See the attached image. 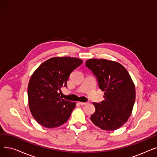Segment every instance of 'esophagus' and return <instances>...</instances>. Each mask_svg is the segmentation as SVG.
<instances>
[{"instance_id":"34e87169","label":"esophagus","mask_w":157,"mask_h":157,"mask_svg":"<svg viewBox=\"0 0 157 157\" xmlns=\"http://www.w3.org/2000/svg\"><path fill=\"white\" fill-rule=\"evenodd\" d=\"M79 104L81 105H86L87 104V102H79Z\"/></svg>"}]
</instances>
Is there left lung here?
<instances>
[{
    "label": "left lung",
    "instance_id": "obj_1",
    "mask_svg": "<svg viewBox=\"0 0 157 157\" xmlns=\"http://www.w3.org/2000/svg\"><path fill=\"white\" fill-rule=\"evenodd\" d=\"M86 66L97 78L98 87L104 91V101L94 102L95 111L92 121L105 130H114L127 121L136 99L135 86L123 66L105 59H90Z\"/></svg>",
    "mask_w": 157,
    "mask_h": 157
}]
</instances>
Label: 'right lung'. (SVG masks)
Masks as SVG:
<instances>
[{
    "label": "right lung",
    "instance_id": "1",
    "mask_svg": "<svg viewBox=\"0 0 157 157\" xmlns=\"http://www.w3.org/2000/svg\"><path fill=\"white\" fill-rule=\"evenodd\" d=\"M82 63L77 58L53 57L33 73L28 86L29 105L39 124L52 128L68 120L76 103L62 98L60 88L67 87L70 74Z\"/></svg>",
    "mask_w": 157,
    "mask_h": 157
}]
</instances>
